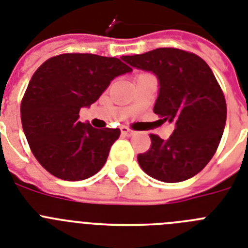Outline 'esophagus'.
<instances>
[{"instance_id":"34e87169","label":"esophagus","mask_w":248,"mask_h":248,"mask_svg":"<svg viewBox=\"0 0 248 248\" xmlns=\"http://www.w3.org/2000/svg\"><path fill=\"white\" fill-rule=\"evenodd\" d=\"M120 130H122V134L125 135V137H132V135L135 134L134 130H132L130 128H126V126H122Z\"/></svg>"}]
</instances>
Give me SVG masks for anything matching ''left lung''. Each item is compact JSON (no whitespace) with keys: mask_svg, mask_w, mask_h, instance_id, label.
I'll return each mask as SVG.
<instances>
[{"mask_svg":"<svg viewBox=\"0 0 248 248\" xmlns=\"http://www.w3.org/2000/svg\"><path fill=\"white\" fill-rule=\"evenodd\" d=\"M122 59L155 74L160 88L154 113L174 124L167 140L149 135L152 145L138 154L139 166L167 183L192 178L212 159L226 125L225 95L212 70L198 55L174 47Z\"/></svg>","mask_w":248,"mask_h":248,"instance_id":"1","label":"left lung"}]
</instances>
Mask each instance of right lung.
Instances as JSON below:
<instances>
[{
  "label": "right lung",
  "instance_id": "right-lung-1",
  "mask_svg": "<svg viewBox=\"0 0 248 248\" xmlns=\"http://www.w3.org/2000/svg\"><path fill=\"white\" fill-rule=\"evenodd\" d=\"M129 71L120 59L94 54H61L36 70L21 101V122L30 149L48 173L82 181L103 168L120 129L93 128L79 122V111Z\"/></svg>",
  "mask_w": 248,
  "mask_h": 248
}]
</instances>
